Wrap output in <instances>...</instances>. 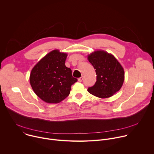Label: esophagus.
Here are the masks:
<instances>
[{
    "label": "esophagus",
    "mask_w": 154,
    "mask_h": 154,
    "mask_svg": "<svg viewBox=\"0 0 154 154\" xmlns=\"http://www.w3.org/2000/svg\"><path fill=\"white\" fill-rule=\"evenodd\" d=\"M83 79V77H80V78H79L78 81H79V82H82Z\"/></svg>",
    "instance_id": "1"
}]
</instances>
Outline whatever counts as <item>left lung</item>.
<instances>
[{"label":"left lung","mask_w":154,"mask_h":154,"mask_svg":"<svg viewBox=\"0 0 154 154\" xmlns=\"http://www.w3.org/2000/svg\"><path fill=\"white\" fill-rule=\"evenodd\" d=\"M93 66L97 79L94 86L88 89L99 98H108L119 91L124 80V71L117 59L104 51H96L88 55Z\"/></svg>","instance_id":"obj_1"}]
</instances>
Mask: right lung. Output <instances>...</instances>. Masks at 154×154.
Listing matches in <instances>:
<instances>
[{
  "instance_id": "obj_1",
  "label": "right lung",
  "mask_w": 154,
  "mask_h": 154,
  "mask_svg": "<svg viewBox=\"0 0 154 154\" xmlns=\"http://www.w3.org/2000/svg\"><path fill=\"white\" fill-rule=\"evenodd\" d=\"M67 54L54 50L41 59L32 69L30 85L35 93L47 103H57L67 97L77 79L65 66Z\"/></svg>"
}]
</instances>
